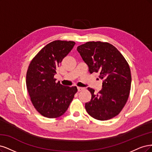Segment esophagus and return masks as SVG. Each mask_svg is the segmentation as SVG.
<instances>
[{"mask_svg": "<svg viewBox=\"0 0 152 152\" xmlns=\"http://www.w3.org/2000/svg\"><path fill=\"white\" fill-rule=\"evenodd\" d=\"M83 90H84V88H83V87H77V91H81Z\"/></svg>", "mask_w": 152, "mask_h": 152, "instance_id": "esophagus-1", "label": "esophagus"}]
</instances>
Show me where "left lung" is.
I'll list each match as a JSON object with an SVG mask.
<instances>
[{
  "instance_id": "left-lung-1",
  "label": "left lung",
  "mask_w": 152,
  "mask_h": 152,
  "mask_svg": "<svg viewBox=\"0 0 152 152\" xmlns=\"http://www.w3.org/2000/svg\"><path fill=\"white\" fill-rule=\"evenodd\" d=\"M77 52L92 74L99 73L102 89L98 94L88 88L91 99L85 104L90 115L106 121L118 115L128 99L131 85L130 68L120 52L111 44L88 42L77 47Z\"/></svg>"
}]
</instances>
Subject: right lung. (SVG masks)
I'll return each mask as SVG.
<instances>
[{"mask_svg":"<svg viewBox=\"0 0 152 152\" xmlns=\"http://www.w3.org/2000/svg\"><path fill=\"white\" fill-rule=\"evenodd\" d=\"M75 42L56 40L47 44L30 64L26 73V87L36 110L48 118L63 115L69 107L76 86L56 83L54 75L60 63L72 49Z\"/></svg>","mask_w":152,"mask_h":152,"instance_id":"1","label":"right lung"}]
</instances>
